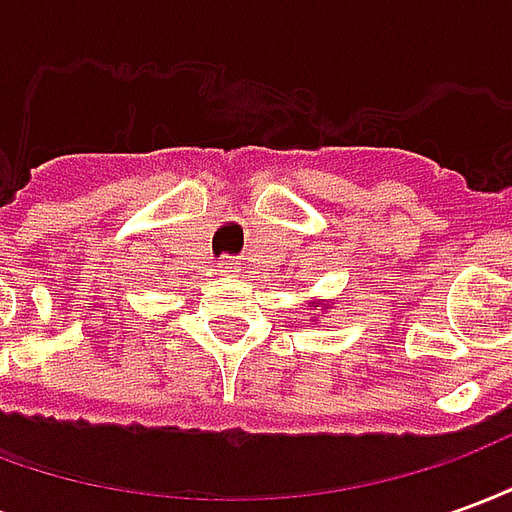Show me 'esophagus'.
<instances>
[{"instance_id":"obj_1","label":"esophagus","mask_w":512,"mask_h":512,"mask_svg":"<svg viewBox=\"0 0 512 512\" xmlns=\"http://www.w3.org/2000/svg\"><path fill=\"white\" fill-rule=\"evenodd\" d=\"M238 268H241V263L233 260V257H224V260H219V271H238Z\"/></svg>"}]
</instances>
